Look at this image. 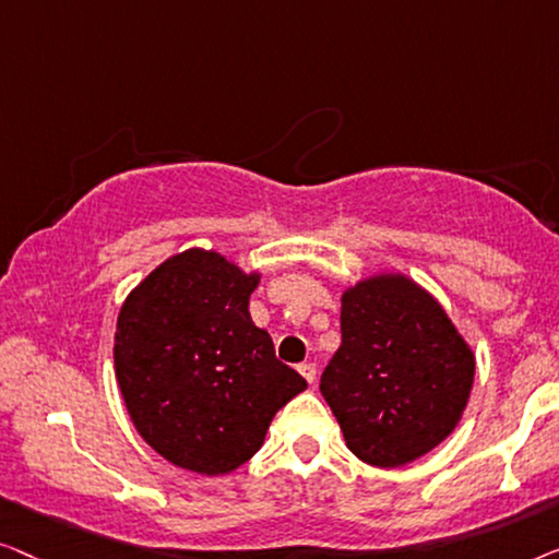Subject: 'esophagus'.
<instances>
[{"label":"esophagus","mask_w":559,"mask_h":559,"mask_svg":"<svg viewBox=\"0 0 559 559\" xmlns=\"http://www.w3.org/2000/svg\"><path fill=\"white\" fill-rule=\"evenodd\" d=\"M298 372H301V377L309 384H313V380H317V365H313V361H304V365H298Z\"/></svg>","instance_id":"1"}]
</instances>
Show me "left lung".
Instances as JSON below:
<instances>
[{
  "instance_id": "8db88e82",
  "label": "left lung",
  "mask_w": 559,
  "mask_h": 559,
  "mask_svg": "<svg viewBox=\"0 0 559 559\" xmlns=\"http://www.w3.org/2000/svg\"><path fill=\"white\" fill-rule=\"evenodd\" d=\"M474 372L443 306L403 273H377L342 294V347L319 388L349 451L397 468L453 433Z\"/></svg>"
}]
</instances>
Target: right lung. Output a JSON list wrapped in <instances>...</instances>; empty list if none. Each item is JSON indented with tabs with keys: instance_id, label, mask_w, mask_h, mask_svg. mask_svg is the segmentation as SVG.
Here are the masks:
<instances>
[{
	"instance_id": "1",
	"label": "right lung",
	"mask_w": 559,
	"mask_h": 559,
	"mask_svg": "<svg viewBox=\"0 0 559 559\" xmlns=\"http://www.w3.org/2000/svg\"><path fill=\"white\" fill-rule=\"evenodd\" d=\"M261 273L190 248L126 296L116 380L139 436L179 468L223 476L253 459L273 415L306 390L250 319Z\"/></svg>"
}]
</instances>
